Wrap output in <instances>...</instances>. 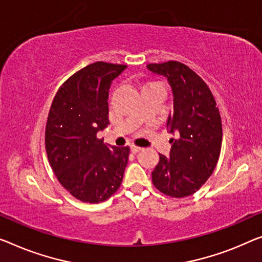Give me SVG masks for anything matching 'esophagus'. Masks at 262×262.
<instances>
[{"label": "esophagus", "instance_id": "esophagus-1", "mask_svg": "<svg viewBox=\"0 0 262 262\" xmlns=\"http://www.w3.org/2000/svg\"><path fill=\"white\" fill-rule=\"evenodd\" d=\"M130 150H132V153L136 154V153H139V151H141V150H142V148L136 147V146H132V147H130Z\"/></svg>", "mask_w": 262, "mask_h": 262}]
</instances>
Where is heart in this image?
Masks as SVG:
<instances>
[{
  "label": "heart",
  "instance_id": "b5f03b06",
  "mask_svg": "<svg viewBox=\"0 0 262 262\" xmlns=\"http://www.w3.org/2000/svg\"><path fill=\"white\" fill-rule=\"evenodd\" d=\"M154 88L163 89V91H165V87H163V84L160 83V82H158V81H147L141 85V92L146 91V89H154Z\"/></svg>",
  "mask_w": 262,
  "mask_h": 262
}]
</instances>
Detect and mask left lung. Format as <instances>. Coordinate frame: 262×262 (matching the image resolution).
I'll use <instances>...</instances> for the list:
<instances>
[{
    "label": "left lung",
    "instance_id": "obj_1",
    "mask_svg": "<svg viewBox=\"0 0 262 262\" xmlns=\"http://www.w3.org/2000/svg\"><path fill=\"white\" fill-rule=\"evenodd\" d=\"M147 68L167 77L174 96L167 127L175 138L169 140V158L159 154L151 181L167 196H189L216 167L222 143L220 112L206 82L186 64L168 61Z\"/></svg>",
    "mask_w": 262,
    "mask_h": 262
}]
</instances>
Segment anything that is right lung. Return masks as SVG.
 I'll return each instance as SVG.
<instances>
[{"mask_svg":"<svg viewBox=\"0 0 262 262\" xmlns=\"http://www.w3.org/2000/svg\"><path fill=\"white\" fill-rule=\"evenodd\" d=\"M127 66L95 62L56 93L46 124V150L58 182L82 202L99 204L122 182L129 147L109 148L97 132L109 124L108 92Z\"/></svg>","mask_w":262,"mask_h":262,"instance_id":"obj_1","label":"right lung"}]
</instances>
